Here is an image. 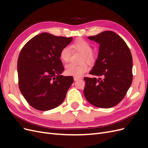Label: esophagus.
Instances as JSON below:
<instances>
[{
  "instance_id": "esophagus-1",
  "label": "esophagus",
  "mask_w": 148,
  "mask_h": 148,
  "mask_svg": "<svg viewBox=\"0 0 148 148\" xmlns=\"http://www.w3.org/2000/svg\"><path fill=\"white\" fill-rule=\"evenodd\" d=\"M82 78H80V77H74V80L75 81H77V80H78V79H81Z\"/></svg>"
}]
</instances>
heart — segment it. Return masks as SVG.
Instances as JSON below:
<instances>
[{"instance_id":"heart-1","label":"heart","mask_w":148,"mask_h":148,"mask_svg":"<svg viewBox=\"0 0 148 148\" xmlns=\"http://www.w3.org/2000/svg\"><path fill=\"white\" fill-rule=\"evenodd\" d=\"M71 48L74 51H78L83 53L81 59L82 64L79 65H75L73 64H69L65 66V73L68 75L73 76L76 77H79L86 73L88 70V66L84 62H87L89 64L95 62L96 60V56L92 51V46L91 44L83 39H79L75 41L71 45ZM60 60L66 63L69 62L71 57V50L69 47L65 46L61 49L59 54Z\"/></svg>"}]
</instances>
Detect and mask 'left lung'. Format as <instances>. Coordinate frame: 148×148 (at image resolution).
I'll return each mask as SVG.
<instances>
[{"instance_id": "1", "label": "left lung", "mask_w": 148, "mask_h": 148, "mask_svg": "<svg viewBox=\"0 0 148 148\" xmlns=\"http://www.w3.org/2000/svg\"><path fill=\"white\" fill-rule=\"evenodd\" d=\"M88 39L100 45L95 65L89 72L99 78H84V95L93 106L110 108L123 99L132 84V53L124 40L113 31H103Z\"/></svg>"}]
</instances>
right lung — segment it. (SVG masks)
Instances as JSON below:
<instances>
[{
	"label": "right lung",
	"mask_w": 148,
	"mask_h": 148,
	"mask_svg": "<svg viewBox=\"0 0 148 148\" xmlns=\"http://www.w3.org/2000/svg\"><path fill=\"white\" fill-rule=\"evenodd\" d=\"M72 39L42 33L31 39L21 50L17 62L18 86L35 109L51 110L64 101L73 78L60 75L64 67L59 54Z\"/></svg>",
	"instance_id": "1"
}]
</instances>
